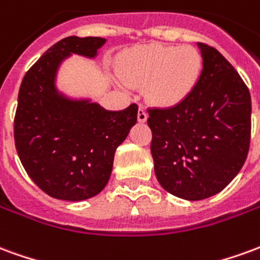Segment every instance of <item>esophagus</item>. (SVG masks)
<instances>
[{
  "mask_svg": "<svg viewBox=\"0 0 260 260\" xmlns=\"http://www.w3.org/2000/svg\"><path fill=\"white\" fill-rule=\"evenodd\" d=\"M146 119H147L146 108L143 107V106H139V111H138V121H139V122H145Z\"/></svg>",
  "mask_w": 260,
  "mask_h": 260,
  "instance_id": "34e87169",
  "label": "esophagus"
}]
</instances>
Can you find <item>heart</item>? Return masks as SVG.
I'll return each instance as SVG.
<instances>
[{"label": "heart", "instance_id": "heart-1", "mask_svg": "<svg viewBox=\"0 0 260 260\" xmlns=\"http://www.w3.org/2000/svg\"><path fill=\"white\" fill-rule=\"evenodd\" d=\"M203 69L201 53L192 46L150 44L132 51L121 62L122 79L146 86L147 97L160 107H173L189 96Z\"/></svg>", "mask_w": 260, "mask_h": 260}]
</instances>
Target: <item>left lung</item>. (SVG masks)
Returning <instances> with one entry per match:
<instances>
[{
    "label": "left lung",
    "mask_w": 260,
    "mask_h": 260,
    "mask_svg": "<svg viewBox=\"0 0 260 260\" xmlns=\"http://www.w3.org/2000/svg\"><path fill=\"white\" fill-rule=\"evenodd\" d=\"M203 69L184 102L149 108L157 181L171 195L202 201L240 173L251 143V94L216 48L198 43Z\"/></svg>",
    "instance_id": "left-lung-1"
}]
</instances>
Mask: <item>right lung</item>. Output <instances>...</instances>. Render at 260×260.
I'll return each instance as SVG.
<instances>
[{
    "label": "right lung",
    "mask_w": 260,
    "mask_h": 260,
    "mask_svg": "<svg viewBox=\"0 0 260 260\" xmlns=\"http://www.w3.org/2000/svg\"><path fill=\"white\" fill-rule=\"evenodd\" d=\"M102 37H65L23 76L14 138L20 163L43 192L61 201H85L107 185L114 154L136 124L138 106L108 111L72 100L55 87L59 64L71 54L96 57Z\"/></svg>",
    "instance_id": "add662e5"
}]
</instances>
